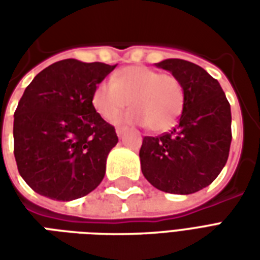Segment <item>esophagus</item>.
Returning <instances> with one entry per match:
<instances>
[{
  "mask_svg": "<svg viewBox=\"0 0 260 260\" xmlns=\"http://www.w3.org/2000/svg\"><path fill=\"white\" fill-rule=\"evenodd\" d=\"M115 132H117V135L121 138V136L124 135L125 132H126V128L125 126H117V129H115Z\"/></svg>",
  "mask_w": 260,
  "mask_h": 260,
  "instance_id": "obj_1",
  "label": "esophagus"
}]
</instances>
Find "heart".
<instances>
[{"instance_id":"b5f03b06","label":"heart","mask_w":260,"mask_h":260,"mask_svg":"<svg viewBox=\"0 0 260 260\" xmlns=\"http://www.w3.org/2000/svg\"><path fill=\"white\" fill-rule=\"evenodd\" d=\"M132 110L119 121L146 125L154 132L171 129L180 119L185 93L174 75L132 65L119 69L111 82L103 80L94 87L91 104L102 118L111 121L128 104Z\"/></svg>"}]
</instances>
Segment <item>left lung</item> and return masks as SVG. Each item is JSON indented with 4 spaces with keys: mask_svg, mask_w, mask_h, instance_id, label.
<instances>
[{
    "mask_svg": "<svg viewBox=\"0 0 260 260\" xmlns=\"http://www.w3.org/2000/svg\"><path fill=\"white\" fill-rule=\"evenodd\" d=\"M156 67L180 79L185 103L171 132L143 138L142 173L160 191L189 195L210 185L227 163L231 108L220 83L199 65L170 58Z\"/></svg>",
    "mask_w": 260,
    "mask_h": 260,
    "instance_id": "1",
    "label": "left lung"
}]
</instances>
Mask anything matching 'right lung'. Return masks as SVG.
I'll list each match as a JSON object with an SVG mask.
<instances>
[{
	"mask_svg": "<svg viewBox=\"0 0 260 260\" xmlns=\"http://www.w3.org/2000/svg\"><path fill=\"white\" fill-rule=\"evenodd\" d=\"M117 65L69 58L35 76L14 115L20 177L37 193L74 201L96 189L118 136L91 104L93 90Z\"/></svg>",
	"mask_w": 260,
	"mask_h": 260,
	"instance_id": "add662e5",
	"label": "right lung"
}]
</instances>
